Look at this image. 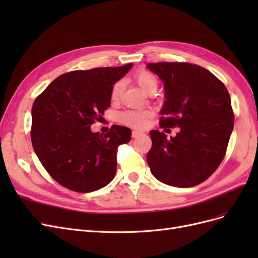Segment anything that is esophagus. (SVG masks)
<instances>
[{
  "label": "esophagus",
  "instance_id": "esophagus-1",
  "mask_svg": "<svg viewBox=\"0 0 258 258\" xmlns=\"http://www.w3.org/2000/svg\"><path fill=\"white\" fill-rule=\"evenodd\" d=\"M142 135V132H140V131H132V138H138V137H140Z\"/></svg>",
  "mask_w": 258,
  "mask_h": 258
}]
</instances>
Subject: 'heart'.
I'll return each instance as SVG.
<instances>
[{
  "label": "heart",
  "mask_w": 258,
  "mask_h": 258,
  "mask_svg": "<svg viewBox=\"0 0 258 258\" xmlns=\"http://www.w3.org/2000/svg\"><path fill=\"white\" fill-rule=\"evenodd\" d=\"M135 82L139 87L148 95H153L158 89V80L156 75L148 70H140L134 76ZM123 90V83L121 81L116 82L111 90L112 102H118ZM152 117L151 111H124L118 115V120L126 126L143 129L145 128Z\"/></svg>",
  "instance_id": "1"
}]
</instances>
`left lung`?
Masks as SVG:
<instances>
[{
  "mask_svg": "<svg viewBox=\"0 0 258 258\" xmlns=\"http://www.w3.org/2000/svg\"><path fill=\"white\" fill-rule=\"evenodd\" d=\"M147 68L165 86L161 128L178 127L175 137L150 132L147 163L158 181L174 187L205 182L223 161L235 116L225 85L207 69L188 62H158Z\"/></svg>",
  "mask_w": 258,
  "mask_h": 258,
  "instance_id": "left-lung-1",
  "label": "left lung"
}]
</instances>
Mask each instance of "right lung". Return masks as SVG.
<instances>
[{
	"label": "right lung",
	"instance_id": "right-lung-1",
	"mask_svg": "<svg viewBox=\"0 0 258 258\" xmlns=\"http://www.w3.org/2000/svg\"><path fill=\"white\" fill-rule=\"evenodd\" d=\"M131 67L64 73L35 99L31 129L34 152L49 175L66 188L90 192L114 178L117 148L130 141L131 130L115 124L102 135L90 127L111 106L113 85Z\"/></svg>",
	"mask_w": 258,
	"mask_h": 258
}]
</instances>
